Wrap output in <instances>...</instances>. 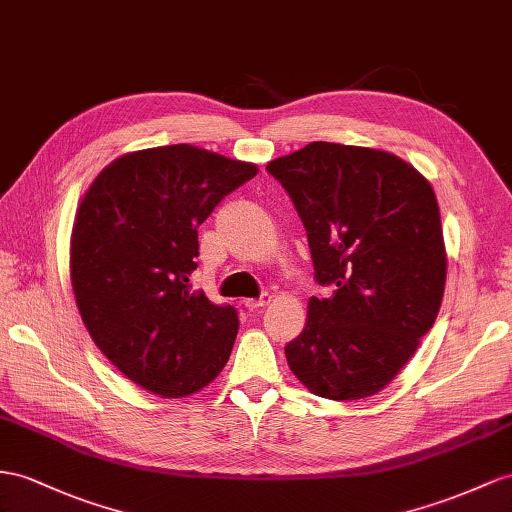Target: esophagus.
<instances>
[{
	"label": "esophagus",
	"instance_id": "1",
	"mask_svg": "<svg viewBox=\"0 0 512 512\" xmlns=\"http://www.w3.org/2000/svg\"><path fill=\"white\" fill-rule=\"evenodd\" d=\"M268 303H270V294H264L261 298H248V300H244V307H246L248 311H255V309L266 307Z\"/></svg>",
	"mask_w": 512,
	"mask_h": 512
}]
</instances>
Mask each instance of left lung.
Masks as SVG:
<instances>
[{"mask_svg":"<svg viewBox=\"0 0 512 512\" xmlns=\"http://www.w3.org/2000/svg\"><path fill=\"white\" fill-rule=\"evenodd\" d=\"M266 168L303 220L318 283L333 285L309 298L287 365L320 398H370L437 320L448 253L435 190L398 155L337 142H309Z\"/></svg>","mask_w":512,"mask_h":512,"instance_id":"1","label":"left lung"}]
</instances>
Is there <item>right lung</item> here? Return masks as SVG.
I'll return each mask as SVG.
<instances>
[{"label":"right lung","instance_id":"right-lung-1","mask_svg":"<svg viewBox=\"0 0 512 512\" xmlns=\"http://www.w3.org/2000/svg\"><path fill=\"white\" fill-rule=\"evenodd\" d=\"M257 164L192 144L116 157L77 205L69 270L86 331L116 370L162 398H186L225 368L233 307L192 290L199 229Z\"/></svg>","mask_w":512,"mask_h":512}]
</instances>
